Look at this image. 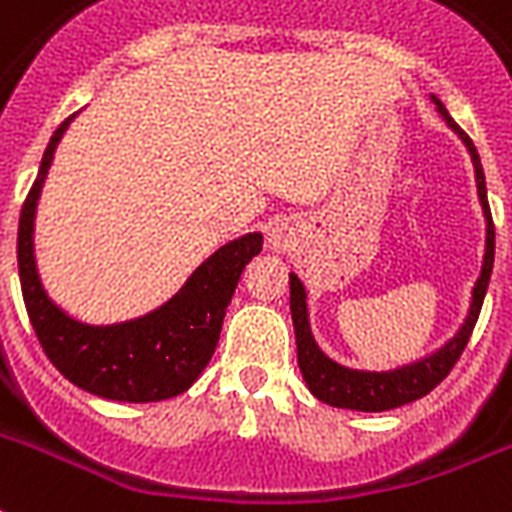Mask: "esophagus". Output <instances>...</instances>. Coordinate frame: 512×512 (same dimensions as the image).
I'll list each match as a JSON object with an SVG mask.
<instances>
[{
    "instance_id": "1",
    "label": "esophagus",
    "mask_w": 512,
    "mask_h": 512,
    "mask_svg": "<svg viewBox=\"0 0 512 512\" xmlns=\"http://www.w3.org/2000/svg\"><path fill=\"white\" fill-rule=\"evenodd\" d=\"M268 246H271L274 252H287V249H290V233L282 230V227H274V230L268 233Z\"/></svg>"
}]
</instances>
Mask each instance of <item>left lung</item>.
I'll return each mask as SVG.
<instances>
[{
    "instance_id": "8db88e82",
    "label": "left lung",
    "mask_w": 512,
    "mask_h": 512,
    "mask_svg": "<svg viewBox=\"0 0 512 512\" xmlns=\"http://www.w3.org/2000/svg\"><path fill=\"white\" fill-rule=\"evenodd\" d=\"M431 102L437 105V113L445 119V124L467 146L469 157H472V168H475L480 206H483V217H486V252H483V266H480L478 282L472 287V301H469L467 317H464L461 328L453 333V339H448V342L442 344L439 350L431 352V355H423L420 361L404 363L399 369H388V372L350 369V366H342V363L328 358L320 350V344L314 342L312 323H309V304H306V287L298 276L290 274V312H293L295 344H298V366H301V374H304V382L309 385L312 396H317L325 404H331V407L358 412H385L393 410V407H401V404H410V401L420 399V396H426L456 366L461 352L467 347L469 336H472V328L478 323L480 306H483L488 279H491V268H494V222H491V208H488L486 176H483L478 149L469 140L467 132L450 119L445 105L434 94H431Z\"/></svg>"
}]
</instances>
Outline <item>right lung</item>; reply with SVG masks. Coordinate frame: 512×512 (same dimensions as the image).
I'll list each match as a JSON object with an SVG mask.
<instances>
[{
    "mask_svg": "<svg viewBox=\"0 0 512 512\" xmlns=\"http://www.w3.org/2000/svg\"><path fill=\"white\" fill-rule=\"evenodd\" d=\"M59 124L43 154L18 222V276L26 312L45 355L67 380L111 401H162L179 396L198 380L217 350L227 304L246 263L263 249V233L219 246L189 276L179 293L154 312L124 323L92 325L67 314L45 293L34 260V217L56 146L70 127Z\"/></svg>",
    "mask_w": 512,
    "mask_h": 512,
    "instance_id": "right-lung-1",
    "label": "right lung"
}]
</instances>
